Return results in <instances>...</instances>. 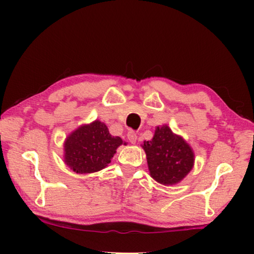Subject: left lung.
Segmentation results:
<instances>
[{
	"mask_svg": "<svg viewBox=\"0 0 254 254\" xmlns=\"http://www.w3.org/2000/svg\"><path fill=\"white\" fill-rule=\"evenodd\" d=\"M124 143L112 136L104 123L95 120L83 125L68 135L64 141V163L76 173H93L105 169Z\"/></svg>",
	"mask_w": 254,
	"mask_h": 254,
	"instance_id": "8db88e82",
	"label": "left lung"
}]
</instances>
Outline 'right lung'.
Returning a JSON list of instances; mask_svg holds the SVG:
<instances>
[{"label":"right lung","mask_w":254,"mask_h":254,"mask_svg":"<svg viewBox=\"0 0 254 254\" xmlns=\"http://www.w3.org/2000/svg\"><path fill=\"white\" fill-rule=\"evenodd\" d=\"M142 148L147 155L150 176L163 185L179 183L194 165L192 148L166 125L156 128L152 140L144 141Z\"/></svg>","instance_id":"1"}]
</instances>
